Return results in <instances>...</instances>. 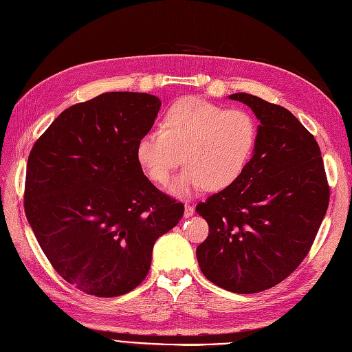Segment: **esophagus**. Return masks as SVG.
Wrapping results in <instances>:
<instances>
[{
    "mask_svg": "<svg viewBox=\"0 0 352 352\" xmlns=\"http://www.w3.org/2000/svg\"><path fill=\"white\" fill-rule=\"evenodd\" d=\"M194 211H195V208H194L192 206L185 204V212H184V216H185V217H190V216L194 214Z\"/></svg>",
    "mask_w": 352,
    "mask_h": 352,
    "instance_id": "obj_1",
    "label": "esophagus"
}]
</instances>
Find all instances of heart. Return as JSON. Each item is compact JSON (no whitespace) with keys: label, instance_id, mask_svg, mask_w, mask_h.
<instances>
[{"label":"heart","instance_id":"obj_1","mask_svg":"<svg viewBox=\"0 0 352 352\" xmlns=\"http://www.w3.org/2000/svg\"><path fill=\"white\" fill-rule=\"evenodd\" d=\"M255 140L257 124L248 111L188 97L167 111L163 129L148 131L140 138L136 158L160 185L168 182L184 160L186 168L170 185L176 195H189L206 186L220 190L242 175Z\"/></svg>","mask_w":352,"mask_h":352}]
</instances>
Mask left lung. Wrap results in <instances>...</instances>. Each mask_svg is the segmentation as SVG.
<instances>
[{"instance_id":"obj_1","label":"left lung","mask_w":352,"mask_h":352,"mask_svg":"<svg viewBox=\"0 0 352 352\" xmlns=\"http://www.w3.org/2000/svg\"><path fill=\"white\" fill-rule=\"evenodd\" d=\"M257 117L252 157L230 186L199 202L208 223L197 260L206 278L235 294H255L286 279L310 251L329 206L320 146L280 105L238 92Z\"/></svg>"}]
</instances>
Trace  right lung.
Instances as JSON below:
<instances>
[{
    "instance_id": "right-lung-1",
    "label": "right lung",
    "mask_w": 352,
    "mask_h": 352,
    "mask_svg": "<svg viewBox=\"0 0 352 352\" xmlns=\"http://www.w3.org/2000/svg\"><path fill=\"white\" fill-rule=\"evenodd\" d=\"M160 107L150 94H101L63 111L29 154L28 221L52 267L85 294L135 289L155 241L184 216L136 158Z\"/></svg>"
}]
</instances>
